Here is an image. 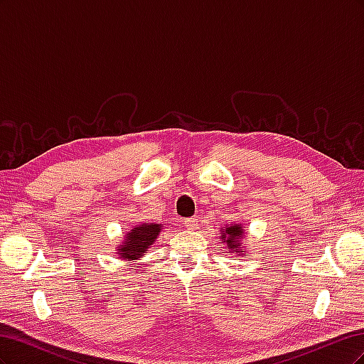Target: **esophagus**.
Wrapping results in <instances>:
<instances>
[{
	"label": "esophagus",
	"mask_w": 364,
	"mask_h": 364,
	"mask_svg": "<svg viewBox=\"0 0 364 364\" xmlns=\"http://www.w3.org/2000/svg\"><path fill=\"white\" fill-rule=\"evenodd\" d=\"M183 226L188 228V229H196L197 226H199V220H197L196 217L185 218V220H183Z\"/></svg>",
	"instance_id": "esophagus-1"
}]
</instances>
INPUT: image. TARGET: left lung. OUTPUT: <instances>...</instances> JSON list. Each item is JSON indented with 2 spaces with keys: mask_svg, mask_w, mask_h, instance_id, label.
I'll return each mask as SVG.
<instances>
[{
  "mask_svg": "<svg viewBox=\"0 0 364 364\" xmlns=\"http://www.w3.org/2000/svg\"><path fill=\"white\" fill-rule=\"evenodd\" d=\"M223 234L225 235H222L223 238H226V243H228V247L230 249V250H237V252H243V249L240 247V238H243V230L240 229V226H229V228H226V230H223ZM229 250V252H230Z\"/></svg>",
  "mask_w": 364,
  "mask_h": 364,
  "instance_id": "left-lung-1",
  "label": "left lung"
}]
</instances>
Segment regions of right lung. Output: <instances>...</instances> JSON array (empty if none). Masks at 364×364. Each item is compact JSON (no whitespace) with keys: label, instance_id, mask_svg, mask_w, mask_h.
<instances>
[{"label":"right lung","instance_id":"1","mask_svg":"<svg viewBox=\"0 0 364 364\" xmlns=\"http://www.w3.org/2000/svg\"><path fill=\"white\" fill-rule=\"evenodd\" d=\"M161 232V225H141L132 229V232L126 235V243L119 249L121 258L134 259L142 257L146 249L155 243V238Z\"/></svg>","mask_w":364,"mask_h":364}]
</instances>
